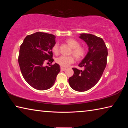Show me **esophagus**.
Here are the masks:
<instances>
[{"instance_id": "obj_1", "label": "esophagus", "mask_w": 128, "mask_h": 128, "mask_svg": "<svg viewBox=\"0 0 128 128\" xmlns=\"http://www.w3.org/2000/svg\"><path fill=\"white\" fill-rule=\"evenodd\" d=\"M60 69H61V70H62V71H64V70H66V68H64V67H61V68H60Z\"/></svg>"}]
</instances>
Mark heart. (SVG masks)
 <instances>
[{"label":"heart","instance_id":"1","mask_svg":"<svg viewBox=\"0 0 128 128\" xmlns=\"http://www.w3.org/2000/svg\"><path fill=\"white\" fill-rule=\"evenodd\" d=\"M67 44L72 48L70 54H73L77 60H81L85 58L86 54V49L84 46H81L78 41L74 38H70L65 41ZM51 51L55 55L59 54V46L58 43L54 44L51 48ZM74 61V58L72 55L65 56H61L56 58V62L62 66H68Z\"/></svg>","mask_w":128,"mask_h":128}]
</instances>
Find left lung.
Instances as JSON below:
<instances>
[{"mask_svg": "<svg viewBox=\"0 0 128 128\" xmlns=\"http://www.w3.org/2000/svg\"><path fill=\"white\" fill-rule=\"evenodd\" d=\"M80 38L87 43L88 52L78 66L84 70L73 68L74 74L68 80L69 85L77 92H85L96 85L107 65V47L102 38L91 34L82 33Z\"/></svg>", "mask_w": 128, "mask_h": 128, "instance_id": "8db88e82", "label": "left lung"}]
</instances>
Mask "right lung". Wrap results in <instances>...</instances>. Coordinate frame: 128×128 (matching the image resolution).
<instances>
[{
    "mask_svg": "<svg viewBox=\"0 0 128 128\" xmlns=\"http://www.w3.org/2000/svg\"><path fill=\"white\" fill-rule=\"evenodd\" d=\"M55 43L53 34L36 32L26 36L20 46L18 62L21 72L27 83L36 89L51 88L60 71L56 63L43 66L44 62H53L51 48Z\"/></svg>",
    "mask_w": 128,
    "mask_h": 128,
    "instance_id": "obj_1",
    "label": "right lung"
}]
</instances>
